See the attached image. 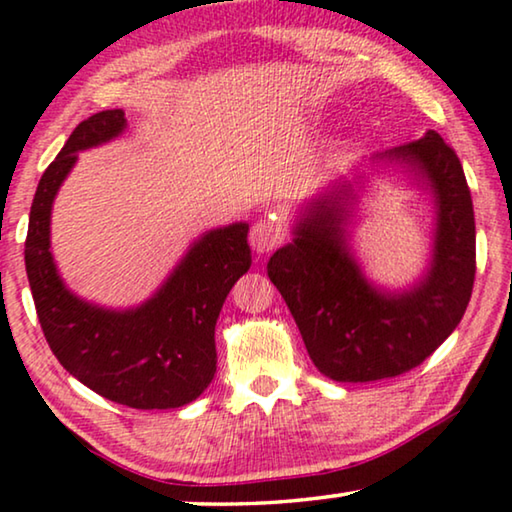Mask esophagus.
Here are the masks:
<instances>
[{
    "label": "esophagus",
    "instance_id": "34e87169",
    "mask_svg": "<svg viewBox=\"0 0 512 512\" xmlns=\"http://www.w3.org/2000/svg\"><path fill=\"white\" fill-rule=\"evenodd\" d=\"M283 241H285V227L276 215L257 220L253 229H250V246H253L257 255L271 253V250H276Z\"/></svg>",
    "mask_w": 512,
    "mask_h": 512
}]
</instances>
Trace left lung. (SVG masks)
<instances>
[{"label":"left lung","mask_w":512,"mask_h":512,"mask_svg":"<svg viewBox=\"0 0 512 512\" xmlns=\"http://www.w3.org/2000/svg\"><path fill=\"white\" fill-rule=\"evenodd\" d=\"M376 160L403 164L434 192V257L420 283L397 294L364 278L345 241L355 199L345 181L313 201L292 243L266 264L313 364L338 383L394 378L420 366L455 331L473 292V201L455 150L429 129Z\"/></svg>","instance_id":"8db88e82"}]
</instances>
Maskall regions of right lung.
Instances as JSON below:
<instances>
[{"mask_svg": "<svg viewBox=\"0 0 512 512\" xmlns=\"http://www.w3.org/2000/svg\"><path fill=\"white\" fill-rule=\"evenodd\" d=\"M125 111L90 115L43 171L25 241V269L43 336L64 369L104 399L129 408L185 406L211 385L218 364L215 322L229 290L250 269L248 225L201 236L146 304L92 306L64 287L50 255V208L85 148L115 139Z\"/></svg>", "mask_w": 512, "mask_h": 512, "instance_id": "obj_1", "label": "right lung"}]
</instances>
